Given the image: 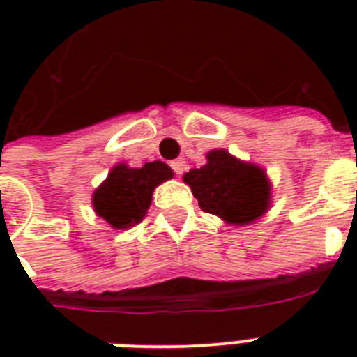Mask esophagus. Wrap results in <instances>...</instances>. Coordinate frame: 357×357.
<instances>
[{"label":"esophagus","instance_id":"obj_1","mask_svg":"<svg viewBox=\"0 0 357 357\" xmlns=\"http://www.w3.org/2000/svg\"><path fill=\"white\" fill-rule=\"evenodd\" d=\"M170 167L178 176H181L185 172V168H187V162H185V159H176V161L170 162Z\"/></svg>","mask_w":357,"mask_h":357}]
</instances>
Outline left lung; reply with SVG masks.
Masks as SVG:
<instances>
[{
    "label": "left lung",
    "mask_w": 357,
    "mask_h": 357,
    "mask_svg": "<svg viewBox=\"0 0 357 357\" xmlns=\"http://www.w3.org/2000/svg\"><path fill=\"white\" fill-rule=\"evenodd\" d=\"M206 157L204 167L183 174L202 211L234 226L255 222L268 211L272 185L265 168L241 161L224 148L211 150Z\"/></svg>",
    "instance_id": "1"
}]
</instances>
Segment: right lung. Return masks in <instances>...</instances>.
I'll use <instances>...</instances> for the list:
<instances>
[{
	"mask_svg": "<svg viewBox=\"0 0 357 357\" xmlns=\"http://www.w3.org/2000/svg\"><path fill=\"white\" fill-rule=\"evenodd\" d=\"M174 178L172 168L162 161L131 168L119 162L92 195V207L113 229H128L142 222L157 185Z\"/></svg>",
	"mask_w": 357,
	"mask_h": 357,
	"instance_id": "add662e5",
	"label": "right lung"
}]
</instances>
